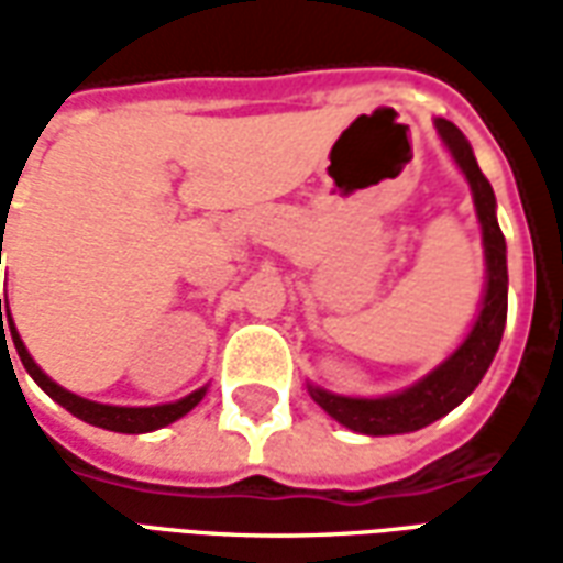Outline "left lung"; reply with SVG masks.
<instances>
[{
	"mask_svg": "<svg viewBox=\"0 0 563 563\" xmlns=\"http://www.w3.org/2000/svg\"><path fill=\"white\" fill-rule=\"evenodd\" d=\"M440 139L452 153V159L459 162V168L467 177L473 189V205L476 217L483 222V246H485V268H488V283H485L483 310L473 322L467 341L461 343L455 353L449 355L443 365L431 371L428 377L419 379L401 395L389 398H341L331 391L310 389L313 401L346 428H353L358 434H407L419 431L424 424L437 422L440 416H446L452 407H459L471 395L485 371L495 358L504 325H507V241L497 225L495 217V192L492 184L485 180V174L476 165L471 144L461 135V129L449 120L434 123Z\"/></svg>",
	"mask_w": 563,
	"mask_h": 563,
	"instance_id": "1",
	"label": "left lung"
}]
</instances>
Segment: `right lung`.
I'll list each match as a JSON object with an SVG mask.
<instances>
[{"label": "right lung", "mask_w": 563, "mask_h": 563, "mask_svg": "<svg viewBox=\"0 0 563 563\" xmlns=\"http://www.w3.org/2000/svg\"><path fill=\"white\" fill-rule=\"evenodd\" d=\"M0 250H2V238H0ZM0 331H5L2 325V298H0ZM8 331H11V338H14V350H18L20 362L23 367L30 371V377L42 386L56 404H63L68 413L78 416L84 422L99 424V428H108V431H120V434H144V431H156V428H165L174 419H180L186 416L192 407H196L201 398H205V391L208 389H198L192 395H186L184 401L177 404H162V407H108V404H96L87 401V398H78V395H71L63 386H56L54 379L42 374V367L32 362V355L26 353V346L20 341L18 329H14V322H8Z\"/></svg>", "instance_id": "1"}]
</instances>
